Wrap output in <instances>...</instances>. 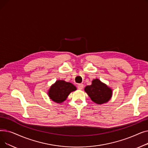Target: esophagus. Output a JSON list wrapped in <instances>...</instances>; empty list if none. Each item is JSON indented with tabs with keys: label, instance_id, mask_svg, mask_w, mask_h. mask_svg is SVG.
<instances>
[{
	"label": "esophagus",
	"instance_id": "34e87169",
	"mask_svg": "<svg viewBox=\"0 0 148 148\" xmlns=\"http://www.w3.org/2000/svg\"><path fill=\"white\" fill-rule=\"evenodd\" d=\"M83 87H84V85H83V84H82V83L79 84H78V86H77V88H78V89H80V90L83 89Z\"/></svg>",
	"mask_w": 148,
	"mask_h": 148
}]
</instances>
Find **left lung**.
<instances>
[{
    "instance_id": "8db88e82",
    "label": "left lung",
    "mask_w": 148,
    "mask_h": 148,
    "mask_svg": "<svg viewBox=\"0 0 148 148\" xmlns=\"http://www.w3.org/2000/svg\"><path fill=\"white\" fill-rule=\"evenodd\" d=\"M84 91L93 102L99 105L107 103L113 95L112 89L98 79L93 80L90 85L84 88Z\"/></svg>"
}]
</instances>
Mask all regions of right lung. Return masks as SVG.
<instances>
[{
  "mask_svg": "<svg viewBox=\"0 0 148 148\" xmlns=\"http://www.w3.org/2000/svg\"><path fill=\"white\" fill-rule=\"evenodd\" d=\"M76 90L77 88L71 83L58 80L50 86L47 94L53 101L61 104L66 99L70 93Z\"/></svg>",
  "mask_w": 148,
  "mask_h": 148,
  "instance_id": "right-lung-1",
  "label": "right lung"
}]
</instances>
